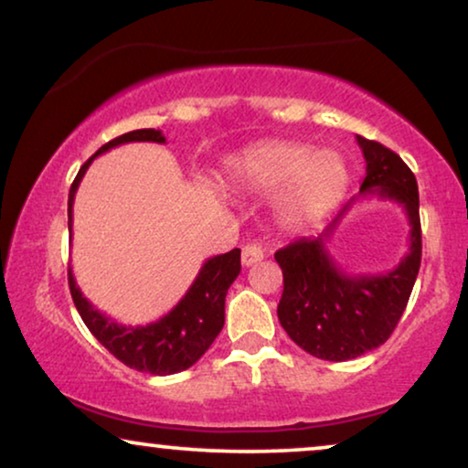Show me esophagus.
Listing matches in <instances>:
<instances>
[{
	"label": "esophagus",
	"mask_w": 468,
	"mask_h": 468,
	"mask_svg": "<svg viewBox=\"0 0 468 468\" xmlns=\"http://www.w3.org/2000/svg\"><path fill=\"white\" fill-rule=\"evenodd\" d=\"M242 266H253L258 264V261L264 260V249H261L258 242H249V245L242 247Z\"/></svg>",
	"instance_id": "obj_1"
}]
</instances>
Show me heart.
I'll return each instance as SVG.
<instances>
[{"label":"heart","mask_w":468,"mask_h":468,"mask_svg":"<svg viewBox=\"0 0 468 468\" xmlns=\"http://www.w3.org/2000/svg\"><path fill=\"white\" fill-rule=\"evenodd\" d=\"M228 183L249 194H274V213L283 226L303 228L322 219L343 200L349 183L345 159L335 151L277 140L249 146L232 157Z\"/></svg>","instance_id":"obj_1"}]
</instances>
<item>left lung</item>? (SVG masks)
Listing matches in <instances>:
<instances>
[{
  "label": "left lung",
  "instance_id": "1",
  "mask_svg": "<svg viewBox=\"0 0 468 468\" xmlns=\"http://www.w3.org/2000/svg\"><path fill=\"white\" fill-rule=\"evenodd\" d=\"M356 140L367 162L360 194L338 210L322 234L293 240L274 253L283 271V296L277 306L281 325L306 354L330 362L354 360L388 341L411 296L421 261L415 175L388 146L362 136ZM360 197L400 203L412 226L410 251L389 273L349 275L327 251L337 223Z\"/></svg>",
  "mask_w": 468,
  "mask_h": 468
}]
</instances>
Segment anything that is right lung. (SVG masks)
I'll use <instances>...</instances> for the list:
<instances>
[{
    "label": "right lung",
    "mask_w": 468,
    "mask_h": 468,
    "mask_svg": "<svg viewBox=\"0 0 468 468\" xmlns=\"http://www.w3.org/2000/svg\"><path fill=\"white\" fill-rule=\"evenodd\" d=\"M127 143H157L164 144L165 136L159 130H136L111 140L76 175L68 197V228L72 232V207L74 196L91 162L101 153ZM240 272V249L215 255L204 261L200 272L185 292V296L172 306V311L159 317L157 322L144 325H125L114 322L89 303L76 285L72 268L68 271V283L72 292L76 311L91 335L111 351V354L140 373L175 375L200 360L223 328L226 322V296L229 285Z\"/></svg>",
    "instance_id": "add662e5"
}]
</instances>
